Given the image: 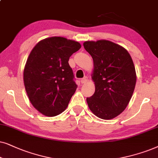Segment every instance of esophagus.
<instances>
[{
  "label": "esophagus",
  "mask_w": 158,
  "mask_h": 158,
  "mask_svg": "<svg viewBox=\"0 0 158 158\" xmlns=\"http://www.w3.org/2000/svg\"><path fill=\"white\" fill-rule=\"evenodd\" d=\"M88 81V78L87 77H85L83 78V79H81V84H85V83H87Z\"/></svg>",
  "instance_id": "obj_1"
}]
</instances>
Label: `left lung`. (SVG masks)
<instances>
[{
    "instance_id": "1",
    "label": "left lung",
    "mask_w": 158,
    "mask_h": 158,
    "mask_svg": "<svg viewBox=\"0 0 158 158\" xmlns=\"http://www.w3.org/2000/svg\"><path fill=\"white\" fill-rule=\"evenodd\" d=\"M83 45L94 63L95 91L87 98L88 106L101 119L114 118L127 108L135 88L133 60L124 48L106 40L86 41Z\"/></svg>"
}]
</instances>
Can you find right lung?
Instances as JSON below:
<instances>
[{"label":"right lung","instance_id":"right-lung-1","mask_svg":"<svg viewBox=\"0 0 158 158\" xmlns=\"http://www.w3.org/2000/svg\"><path fill=\"white\" fill-rule=\"evenodd\" d=\"M80 43L63 37L42 40L31 50L24 69V84L34 108L48 117L66 110L77 85L69 64Z\"/></svg>","mask_w":158,"mask_h":158}]
</instances>
